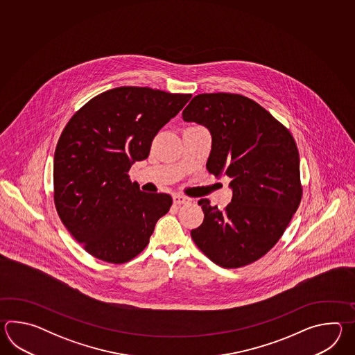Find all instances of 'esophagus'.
<instances>
[{
    "label": "esophagus",
    "instance_id": "34e87169",
    "mask_svg": "<svg viewBox=\"0 0 355 355\" xmlns=\"http://www.w3.org/2000/svg\"><path fill=\"white\" fill-rule=\"evenodd\" d=\"M189 202H190V198H187V196H179V194L174 196L175 204H185L189 203Z\"/></svg>",
    "mask_w": 355,
    "mask_h": 355
}]
</instances>
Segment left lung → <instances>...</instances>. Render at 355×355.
Returning a JSON list of instances; mask_svg holds the SVG:
<instances>
[{
  "mask_svg": "<svg viewBox=\"0 0 355 355\" xmlns=\"http://www.w3.org/2000/svg\"><path fill=\"white\" fill-rule=\"evenodd\" d=\"M182 119L209 130L207 170L228 176L232 190L225 211L199 200L204 220L191 239L219 266L251 264L278 242L301 203L295 139L263 106L237 94L196 95Z\"/></svg>",
  "mask_w": 355,
  "mask_h": 355,
  "instance_id": "left-lung-1",
  "label": "left lung"
}]
</instances>
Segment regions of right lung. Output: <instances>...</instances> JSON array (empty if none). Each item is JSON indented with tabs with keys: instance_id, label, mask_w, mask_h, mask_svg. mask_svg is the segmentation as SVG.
Segmentation results:
<instances>
[{
	"instance_id": "1",
	"label": "right lung",
	"mask_w": 355,
	"mask_h": 355,
	"mask_svg": "<svg viewBox=\"0 0 355 355\" xmlns=\"http://www.w3.org/2000/svg\"><path fill=\"white\" fill-rule=\"evenodd\" d=\"M190 94L123 86L91 98L68 121L54 152V203L69 234L92 257L121 264L147 246L173 198L129 179L152 141Z\"/></svg>"
}]
</instances>
